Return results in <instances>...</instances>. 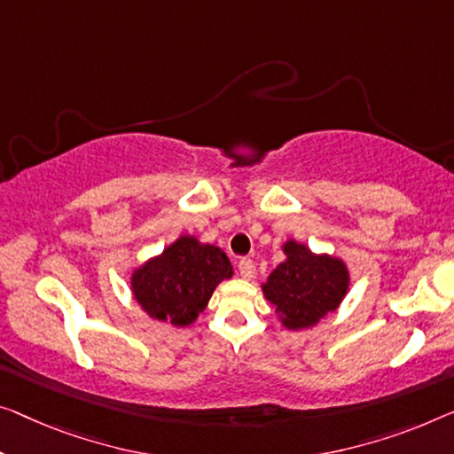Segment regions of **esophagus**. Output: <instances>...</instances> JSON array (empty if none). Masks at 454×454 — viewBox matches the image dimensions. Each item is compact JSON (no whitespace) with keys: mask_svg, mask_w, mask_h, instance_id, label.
<instances>
[{"mask_svg":"<svg viewBox=\"0 0 454 454\" xmlns=\"http://www.w3.org/2000/svg\"><path fill=\"white\" fill-rule=\"evenodd\" d=\"M239 273H240V277H245V279H253V277H254V262L250 259H240L239 261Z\"/></svg>","mask_w":454,"mask_h":454,"instance_id":"1","label":"esophagus"}]
</instances>
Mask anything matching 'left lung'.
Masks as SVG:
<instances>
[{
    "instance_id": "1",
    "label": "left lung",
    "mask_w": 454,
    "mask_h": 454,
    "mask_svg": "<svg viewBox=\"0 0 454 454\" xmlns=\"http://www.w3.org/2000/svg\"><path fill=\"white\" fill-rule=\"evenodd\" d=\"M287 259L269 275L262 292L281 314L287 328H308L334 312L348 287V270L334 256L312 254V250L289 240Z\"/></svg>"
}]
</instances>
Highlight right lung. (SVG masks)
Here are the masks:
<instances>
[{
	"mask_svg": "<svg viewBox=\"0 0 454 454\" xmlns=\"http://www.w3.org/2000/svg\"><path fill=\"white\" fill-rule=\"evenodd\" d=\"M232 275L228 256L218 247L181 236L132 275V292L148 316L187 326L207 306L215 286Z\"/></svg>",
	"mask_w": 454,
	"mask_h": 454,
	"instance_id": "right-lung-1",
	"label": "right lung"
}]
</instances>
